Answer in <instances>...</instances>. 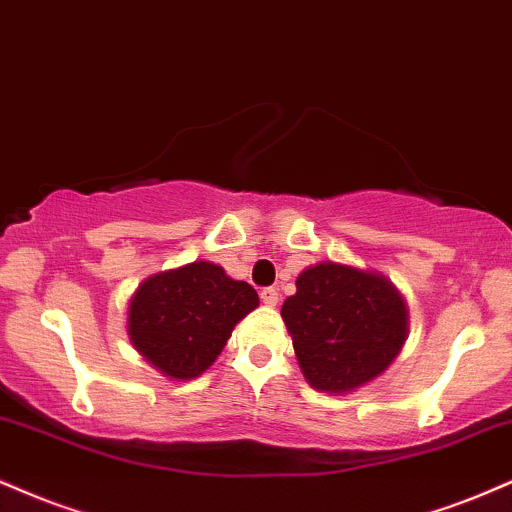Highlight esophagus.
<instances>
[{"label":"esophagus","instance_id":"esophagus-1","mask_svg":"<svg viewBox=\"0 0 512 512\" xmlns=\"http://www.w3.org/2000/svg\"><path fill=\"white\" fill-rule=\"evenodd\" d=\"M261 302L266 306L278 304V290H275V287H266V290H261Z\"/></svg>","mask_w":512,"mask_h":512}]
</instances>
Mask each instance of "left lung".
Instances as JSON below:
<instances>
[{
  "label": "left lung",
  "instance_id": "8db88e82",
  "mask_svg": "<svg viewBox=\"0 0 512 512\" xmlns=\"http://www.w3.org/2000/svg\"><path fill=\"white\" fill-rule=\"evenodd\" d=\"M282 318L306 381L347 393L388 369L407 338V306L390 282L326 261L297 278Z\"/></svg>",
  "mask_w": 512,
  "mask_h": 512
}]
</instances>
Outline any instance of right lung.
<instances>
[{"instance_id": "obj_1", "label": "right lung", "mask_w": 512, "mask_h": 512, "mask_svg": "<svg viewBox=\"0 0 512 512\" xmlns=\"http://www.w3.org/2000/svg\"><path fill=\"white\" fill-rule=\"evenodd\" d=\"M258 306L249 282L196 261L148 278L129 306L136 350L170 378H196L218 359L232 328Z\"/></svg>"}]
</instances>
